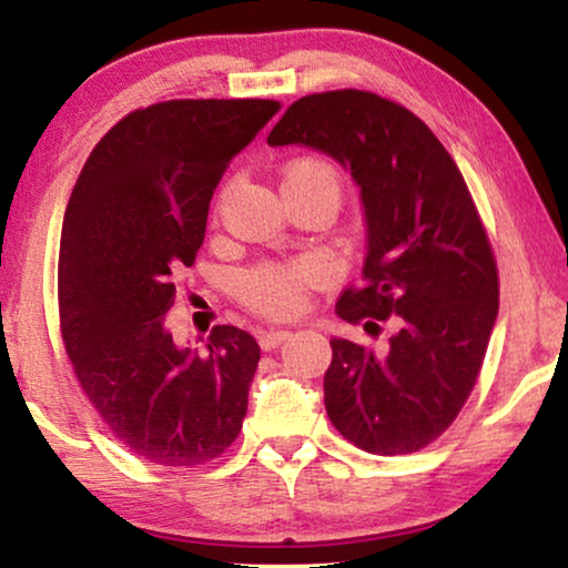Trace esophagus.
I'll use <instances>...</instances> for the list:
<instances>
[{"instance_id": "34e87169", "label": "esophagus", "mask_w": 568, "mask_h": 568, "mask_svg": "<svg viewBox=\"0 0 568 568\" xmlns=\"http://www.w3.org/2000/svg\"><path fill=\"white\" fill-rule=\"evenodd\" d=\"M292 336V331H286V328H268V331H263L261 333V348H276L278 344H282V341H286Z\"/></svg>"}]
</instances>
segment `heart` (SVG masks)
Segmentation results:
<instances>
[{"label": "heart", "instance_id": "obj_1", "mask_svg": "<svg viewBox=\"0 0 568 568\" xmlns=\"http://www.w3.org/2000/svg\"><path fill=\"white\" fill-rule=\"evenodd\" d=\"M290 178H313L338 191V175L331 162L321 158H300L286 165L284 181ZM323 274V266L315 258H302L294 263H261L247 271L243 278V297L255 313L286 317L297 315L305 307L307 290Z\"/></svg>", "mask_w": 568, "mask_h": 568}]
</instances>
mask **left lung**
<instances>
[{
    "instance_id": "1",
    "label": "left lung",
    "mask_w": 568,
    "mask_h": 568,
    "mask_svg": "<svg viewBox=\"0 0 568 568\" xmlns=\"http://www.w3.org/2000/svg\"><path fill=\"white\" fill-rule=\"evenodd\" d=\"M268 144L331 154L359 185L367 258L336 313L372 336L387 323L390 338H331V424L372 455L432 445L468 400L499 313V271L460 170L408 108L364 90L300 98Z\"/></svg>"
}]
</instances>
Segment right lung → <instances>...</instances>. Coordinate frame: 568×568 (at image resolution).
Here are the masks:
<instances>
[{
	"label": "right lung",
	"instance_id": "right-lung-1",
	"mask_svg": "<svg viewBox=\"0 0 568 568\" xmlns=\"http://www.w3.org/2000/svg\"><path fill=\"white\" fill-rule=\"evenodd\" d=\"M278 100H165L95 144L67 204L59 247L61 338L108 429L146 463L191 468L243 429L261 348L214 325L206 352L165 325L175 274L204 243L209 201Z\"/></svg>",
	"mask_w": 568,
	"mask_h": 568
}]
</instances>
